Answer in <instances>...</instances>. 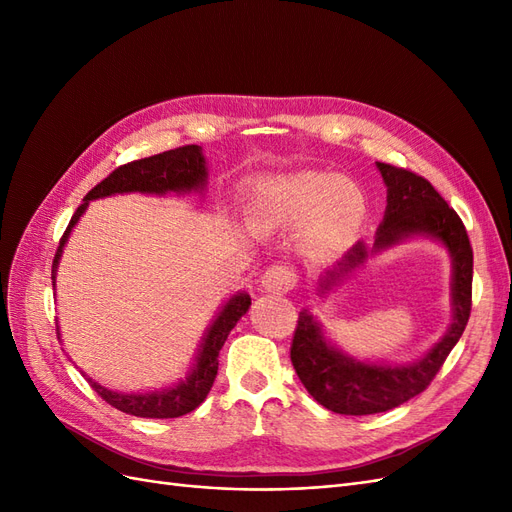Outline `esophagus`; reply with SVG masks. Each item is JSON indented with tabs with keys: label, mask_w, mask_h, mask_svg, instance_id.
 I'll use <instances>...</instances> for the list:
<instances>
[{
	"label": "esophagus",
	"mask_w": 512,
	"mask_h": 512,
	"mask_svg": "<svg viewBox=\"0 0 512 512\" xmlns=\"http://www.w3.org/2000/svg\"><path fill=\"white\" fill-rule=\"evenodd\" d=\"M262 288L273 294H286L297 284V273L286 265H273L262 275Z\"/></svg>",
	"instance_id": "1"
}]
</instances>
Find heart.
Masks as SVG:
<instances>
[{"instance_id":"heart-1","label":"heart","mask_w":512,"mask_h":512,"mask_svg":"<svg viewBox=\"0 0 512 512\" xmlns=\"http://www.w3.org/2000/svg\"><path fill=\"white\" fill-rule=\"evenodd\" d=\"M320 215L309 245L329 250L361 215V198L342 177L297 173L258 183L252 196V218L260 228H297Z\"/></svg>"}]
</instances>
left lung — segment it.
<instances>
[{"label":"left lung","mask_w":512,"mask_h":512,"mask_svg":"<svg viewBox=\"0 0 512 512\" xmlns=\"http://www.w3.org/2000/svg\"><path fill=\"white\" fill-rule=\"evenodd\" d=\"M386 183V213L376 232L374 250H384L410 235H427L442 241L453 256V307L448 333L429 350L425 359L410 365H371L354 361L335 350L322 335L312 314L301 312L290 344V361L299 380L320 406L337 414L365 416L393 410L421 395L436 378L446 356L466 331L472 312V245L466 226L433 185L408 168L378 162ZM367 258L363 243H356L337 267L324 275L320 290H329L339 277Z\"/></svg>","instance_id":"8db88e82"}]
</instances>
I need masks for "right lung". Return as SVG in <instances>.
<instances>
[{
  "instance_id": "1",
  "label": "right lung",
  "mask_w": 512,
  "mask_h": 512,
  "mask_svg": "<svg viewBox=\"0 0 512 512\" xmlns=\"http://www.w3.org/2000/svg\"><path fill=\"white\" fill-rule=\"evenodd\" d=\"M207 168L203 151L198 145H183L170 151H162L158 156H149L143 160H134L128 164L117 166L111 175L102 179L94 190H89L83 198V205L74 211L72 220L64 232V237L59 239V247L53 258V280L55 269L61 256V250L68 241V235L72 226L79 222L81 215L85 213L89 200L104 198L111 194H123V192H145V194H166V192H190L198 190L205 185ZM55 286V282H53ZM252 299L250 294H235L224 307L220 316L215 318L211 329L205 337V344L200 346V354L196 359V367L192 374L185 378L175 389L160 391V393H115L108 391L91 378L89 384L108 406H113L121 412L143 418H177L196 410L203 404L207 393L211 391L213 380L218 376V356L226 342L228 333L235 329L237 320L250 309ZM85 376V374H83Z\"/></svg>"
}]
</instances>
